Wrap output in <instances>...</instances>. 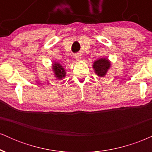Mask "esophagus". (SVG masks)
Instances as JSON below:
<instances>
[{
    "instance_id": "1",
    "label": "esophagus",
    "mask_w": 152,
    "mask_h": 152,
    "mask_svg": "<svg viewBox=\"0 0 152 152\" xmlns=\"http://www.w3.org/2000/svg\"><path fill=\"white\" fill-rule=\"evenodd\" d=\"M74 58L76 61H80L81 59V56L79 55V54H76V55L74 56Z\"/></svg>"
}]
</instances>
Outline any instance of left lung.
Masks as SVG:
<instances>
[{
  "label": "left lung",
  "mask_w": 152,
  "mask_h": 152,
  "mask_svg": "<svg viewBox=\"0 0 152 152\" xmlns=\"http://www.w3.org/2000/svg\"><path fill=\"white\" fill-rule=\"evenodd\" d=\"M111 61L107 58H101L96 60L93 64L95 74L99 77H104L111 68Z\"/></svg>",
  "instance_id": "obj_1"
}]
</instances>
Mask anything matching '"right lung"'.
Listing matches in <instances>:
<instances>
[{
	"label": "right lung",
	"instance_id": "obj_1",
	"mask_svg": "<svg viewBox=\"0 0 152 152\" xmlns=\"http://www.w3.org/2000/svg\"><path fill=\"white\" fill-rule=\"evenodd\" d=\"M52 71L53 72V75L55 78L58 80H62L66 76V72L64 66H61L60 63L54 61L52 64Z\"/></svg>",
	"mask_w": 152,
	"mask_h": 152
}]
</instances>
